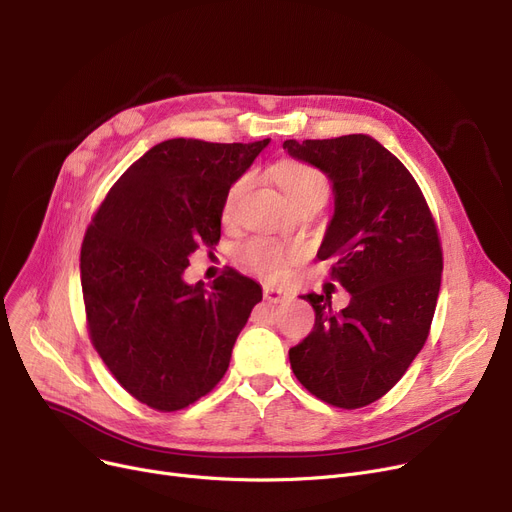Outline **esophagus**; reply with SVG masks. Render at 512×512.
<instances>
[{"label": "esophagus", "mask_w": 512, "mask_h": 512, "mask_svg": "<svg viewBox=\"0 0 512 512\" xmlns=\"http://www.w3.org/2000/svg\"><path fill=\"white\" fill-rule=\"evenodd\" d=\"M263 299L270 303H284L290 301V292L282 290V288H274V286H263Z\"/></svg>", "instance_id": "34e87169"}]
</instances>
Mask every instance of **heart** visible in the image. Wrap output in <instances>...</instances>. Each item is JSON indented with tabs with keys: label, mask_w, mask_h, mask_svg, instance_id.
I'll return each instance as SVG.
<instances>
[{
	"label": "heart",
	"mask_w": 512,
	"mask_h": 512,
	"mask_svg": "<svg viewBox=\"0 0 512 512\" xmlns=\"http://www.w3.org/2000/svg\"><path fill=\"white\" fill-rule=\"evenodd\" d=\"M274 174L278 184L284 188V193L294 205H301L309 199H328L330 195V182L326 174L311 164H305V161L284 159L276 166ZM242 188H245V180H238L230 186V191L224 199V218H230L234 213ZM240 259L247 267H251L253 272L272 280L282 278L290 263V255L265 238L249 240L247 245L240 249Z\"/></svg>",
	"instance_id": "b5f03b06"
}]
</instances>
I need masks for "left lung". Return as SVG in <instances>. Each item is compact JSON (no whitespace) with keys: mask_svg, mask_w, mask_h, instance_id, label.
Instances as JSON below:
<instances>
[{"mask_svg":"<svg viewBox=\"0 0 512 512\" xmlns=\"http://www.w3.org/2000/svg\"><path fill=\"white\" fill-rule=\"evenodd\" d=\"M284 149L334 184L317 259H334L332 280L351 292L342 311L328 292L305 294L315 326L288 351L290 367L319 400L361 409L396 386L429 336L444 267L438 226L411 172L367 134Z\"/></svg>","mask_w":512,"mask_h":512,"instance_id":"8db88e82","label":"left lung"}]
</instances>
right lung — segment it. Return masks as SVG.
I'll use <instances>...</instances> for the list:
<instances>
[{
  "label": "right lung",
  "mask_w": 512,
  "mask_h": 512,
  "mask_svg": "<svg viewBox=\"0 0 512 512\" xmlns=\"http://www.w3.org/2000/svg\"><path fill=\"white\" fill-rule=\"evenodd\" d=\"M270 139H170L116 180L80 247L89 338L118 384L172 413L209 394L261 301V286L226 270L209 290L182 274L222 236L224 199Z\"/></svg>",
  "instance_id": "obj_1"
}]
</instances>
